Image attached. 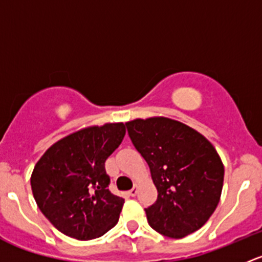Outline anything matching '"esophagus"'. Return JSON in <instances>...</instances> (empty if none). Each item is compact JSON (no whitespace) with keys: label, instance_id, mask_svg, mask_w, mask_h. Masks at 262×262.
Here are the masks:
<instances>
[{"label":"esophagus","instance_id":"1","mask_svg":"<svg viewBox=\"0 0 262 262\" xmlns=\"http://www.w3.org/2000/svg\"><path fill=\"white\" fill-rule=\"evenodd\" d=\"M137 192H138V186H137V185H136V186H134L133 189L130 190V191H129V194H130L132 196H136V195H137Z\"/></svg>","mask_w":262,"mask_h":262}]
</instances>
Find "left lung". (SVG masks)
<instances>
[{"mask_svg":"<svg viewBox=\"0 0 262 262\" xmlns=\"http://www.w3.org/2000/svg\"><path fill=\"white\" fill-rule=\"evenodd\" d=\"M125 124L158 192L155 204L146 209L149 226L171 238L202 228L223 189L224 166L213 144L191 126L165 116Z\"/></svg>","mask_w":262,"mask_h":262,"instance_id":"1","label":"left lung"}]
</instances>
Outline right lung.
<instances>
[{"label":"right lung","mask_w":262,"mask_h":262,"mask_svg":"<svg viewBox=\"0 0 262 262\" xmlns=\"http://www.w3.org/2000/svg\"><path fill=\"white\" fill-rule=\"evenodd\" d=\"M124 136L121 121L86 126L52 144L36 162L30 178L34 199L66 236L89 241L118 223L124 199L107 189L105 161Z\"/></svg>","instance_id":"obj_1"}]
</instances>
